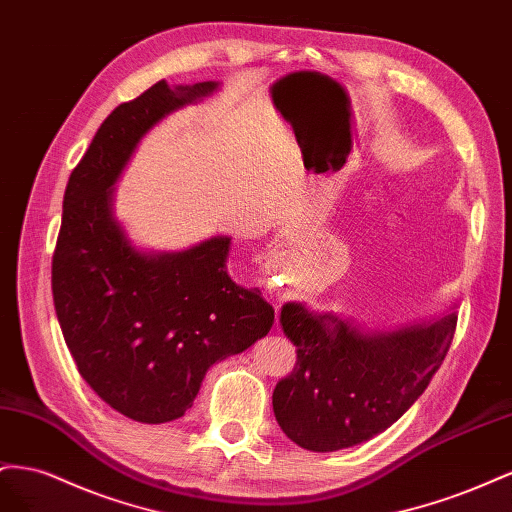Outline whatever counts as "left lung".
Returning <instances> with one entry per match:
<instances>
[{
	"label": "left lung",
	"instance_id": "obj_1",
	"mask_svg": "<svg viewBox=\"0 0 512 512\" xmlns=\"http://www.w3.org/2000/svg\"><path fill=\"white\" fill-rule=\"evenodd\" d=\"M281 326L298 360L272 392L276 422L298 446L332 452L371 440L410 410L442 367L457 315L362 332L349 319L287 302Z\"/></svg>",
	"mask_w": 512,
	"mask_h": 512
}]
</instances>
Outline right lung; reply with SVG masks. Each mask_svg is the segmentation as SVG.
I'll use <instances>...</instances> for the list:
<instances>
[{
	"label": "right lung",
	"instance_id": "right-lung-1",
	"mask_svg": "<svg viewBox=\"0 0 512 512\" xmlns=\"http://www.w3.org/2000/svg\"><path fill=\"white\" fill-rule=\"evenodd\" d=\"M218 90L154 83L100 124L64 193L51 287L77 369L98 397L145 425L191 410L214 362L266 337L274 309L227 274L231 238L143 253L113 216V191L139 141L169 113Z\"/></svg>",
	"mask_w": 512,
	"mask_h": 512
}]
</instances>
